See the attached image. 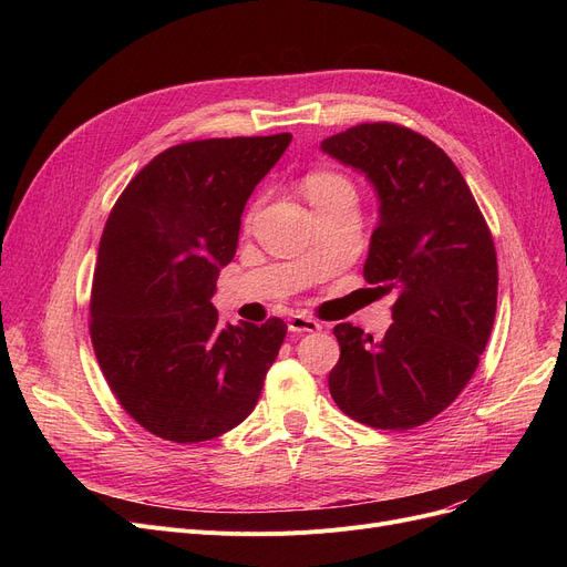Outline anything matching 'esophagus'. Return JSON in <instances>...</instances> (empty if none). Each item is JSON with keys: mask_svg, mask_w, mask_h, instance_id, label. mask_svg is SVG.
I'll return each instance as SVG.
<instances>
[{"mask_svg": "<svg viewBox=\"0 0 567 567\" xmlns=\"http://www.w3.org/2000/svg\"><path fill=\"white\" fill-rule=\"evenodd\" d=\"M287 326H289L291 333H317V331H321V323L317 319L303 315V312L291 315L287 319Z\"/></svg>", "mask_w": 567, "mask_h": 567, "instance_id": "34e87169", "label": "esophagus"}]
</instances>
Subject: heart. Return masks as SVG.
Segmentation results:
<instances>
[{
	"label": "heart",
	"mask_w": 567,
	"mask_h": 567,
	"mask_svg": "<svg viewBox=\"0 0 567 567\" xmlns=\"http://www.w3.org/2000/svg\"><path fill=\"white\" fill-rule=\"evenodd\" d=\"M306 195L312 204L342 197V195H353V186L347 182L344 176L336 172H312L306 176Z\"/></svg>",
	"instance_id": "obj_1"
}]
</instances>
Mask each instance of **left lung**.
I'll return each mask as SVG.
<instances>
[{
	"label": "left lung",
	"instance_id": "1",
	"mask_svg": "<svg viewBox=\"0 0 567 567\" xmlns=\"http://www.w3.org/2000/svg\"><path fill=\"white\" fill-rule=\"evenodd\" d=\"M321 152L365 174L379 199L363 276L395 291L381 340L338 323L336 404L363 425L411 430L462 393L487 347L498 266L489 227L462 172L432 140L395 124H361Z\"/></svg>",
	"mask_w": 567,
	"mask_h": 567
}]
</instances>
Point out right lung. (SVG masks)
<instances>
[{
  "label": "right lung",
  "instance_id": "obj_1",
  "mask_svg": "<svg viewBox=\"0 0 567 567\" xmlns=\"http://www.w3.org/2000/svg\"><path fill=\"white\" fill-rule=\"evenodd\" d=\"M291 135L165 148L116 199L92 287V342L131 419L174 443L216 439L252 413L287 336L278 317L220 326L212 299L241 216Z\"/></svg>",
  "mask_w": 567,
  "mask_h": 567
}]
</instances>
